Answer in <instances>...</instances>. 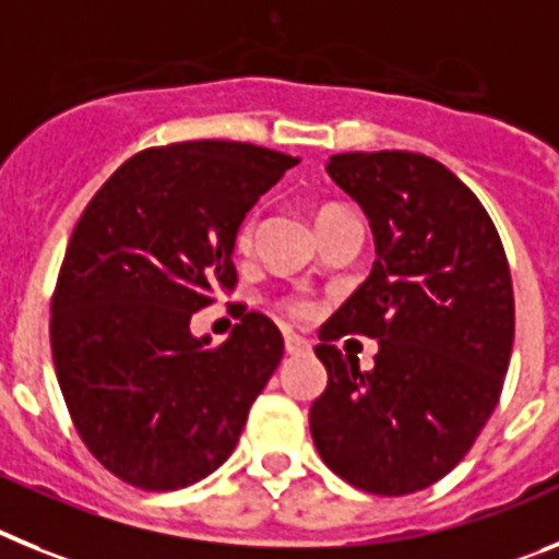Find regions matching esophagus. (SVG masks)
Segmentation results:
<instances>
[{"mask_svg":"<svg viewBox=\"0 0 559 559\" xmlns=\"http://www.w3.org/2000/svg\"><path fill=\"white\" fill-rule=\"evenodd\" d=\"M284 346H286V354H309V340H304L300 334L295 332H286L284 334Z\"/></svg>","mask_w":559,"mask_h":559,"instance_id":"esophagus-1","label":"esophagus"}]
</instances>
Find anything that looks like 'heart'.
Returning <instances> with one entry per match:
<instances>
[{
	"mask_svg": "<svg viewBox=\"0 0 559 559\" xmlns=\"http://www.w3.org/2000/svg\"><path fill=\"white\" fill-rule=\"evenodd\" d=\"M332 213H340L337 207H323V211L318 213V219H323V216H332ZM252 239H255V216H245L239 225V230H236V247L239 250H250L252 247ZM284 309L289 314H295V318H307L309 312H312V304L304 298H289L284 300Z\"/></svg>",
	"mask_w": 559,
	"mask_h": 559,
	"instance_id": "1",
	"label": "heart"
}]
</instances>
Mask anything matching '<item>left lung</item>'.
<instances>
[{
	"label": "left lung",
	"instance_id": "left-lung-1",
	"mask_svg": "<svg viewBox=\"0 0 559 559\" xmlns=\"http://www.w3.org/2000/svg\"><path fill=\"white\" fill-rule=\"evenodd\" d=\"M326 171L368 216L377 261L320 326L329 382L309 430L352 487L416 492L467 455L498 405L514 340L507 252L478 197L425 154H334ZM346 333L381 343L371 372L333 346Z\"/></svg>",
	"mask_w": 559,
	"mask_h": 559
}]
</instances>
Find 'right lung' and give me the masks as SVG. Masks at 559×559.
I'll return each mask as SVG.
<instances>
[{"instance_id": "right-lung-1", "label": "right lung", "mask_w": 559, "mask_h": 559, "mask_svg": "<svg viewBox=\"0 0 559 559\" xmlns=\"http://www.w3.org/2000/svg\"><path fill=\"white\" fill-rule=\"evenodd\" d=\"M293 165L233 140L145 148L81 213L52 295V362L78 436L120 481L191 487L236 448L284 337L241 312L211 346L191 318L236 286V230Z\"/></svg>"}]
</instances>
